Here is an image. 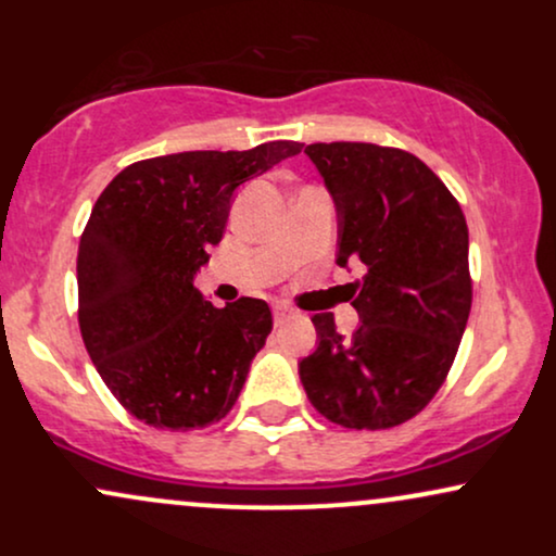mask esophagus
Here are the masks:
<instances>
[{
	"label": "esophagus",
	"instance_id": "esophagus-1",
	"mask_svg": "<svg viewBox=\"0 0 556 556\" xmlns=\"http://www.w3.org/2000/svg\"><path fill=\"white\" fill-rule=\"evenodd\" d=\"M290 318H295V311L287 308V305H282V303L274 305V321L285 324V321H290Z\"/></svg>",
	"mask_w": 556,
	"mask_h": 556
}]
</instances>
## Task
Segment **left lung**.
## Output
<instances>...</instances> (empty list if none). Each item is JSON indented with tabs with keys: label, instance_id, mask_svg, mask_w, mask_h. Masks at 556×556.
Returning a JSON list of instances; mask_svg holds the SVG:
<instances>
[{
	"label": "left lung",
	"instance_id": "obj_1",
	"mask_svg": "<svg viewBox=\"0 0 556 556\" xmlns=\"http://www.w3.org/2000/svg\"><path fill=\"white\" fill-rule=\"evenodd\" d=\"M340 219L337 264H363L353 285L361 327L342 337L316 314V353L300 361L311 405L344 429H392L418 416L460 348L473 282L457 198L418 156L376 143H311Z\"/></svg>",
	"mask_w": 556,
	"mask_h": 556
}]
</instances>
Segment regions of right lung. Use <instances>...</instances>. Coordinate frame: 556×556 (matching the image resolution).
Here are the masks:
<instances>
[{
	"mask_svg": "<svg viewBox=\"0 0 556 556\" xmlns=\"http://www.w3.org/2000/svg\"><path fill=\"white\" fill-rule=\"evenodd\" d=\"M300 149L269 140L143 159L99 195L78 248V321L96 371L130 416L190 431L232 410L271 311L258 298L216 308L193 277L225 235L235 188Z\"/></svg>",
	"mask_w": 556,
	"mask_h": 556,
	"instance_id": "right-lung-1",
	"label": "right lung"
}]
</instances>
